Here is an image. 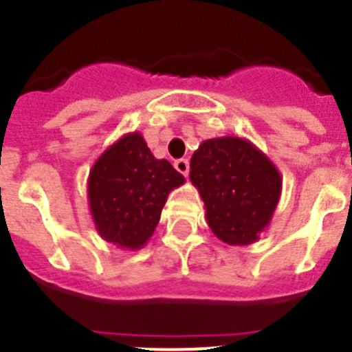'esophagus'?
<instances>
[{
	"mask_svg": "<svg viewBox=\"0 0 352 352\" xmlns=\"http://www.w3.org/2000/svg\"><path fill=\"white\" fill-rule=\"evenodd\" d=\"M174 167H176V170H178V173H182L183 176H188L190 164H188V160H186V158H179V160L174 162Z\"/></svg>",
	"mask_w": 352,
	"mask_h": 352,
	"instance_id": "obj_1",
	"label": "esophagus"
}]
</instances>
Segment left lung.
Returning <instances> with one entry per match:
<instances>
[{
  "instance_id": "1",
  "label": "left lung",
  "mask_w": 352,
  "mask_h": 352,
  "mask_svg": "<svg viewBox=\"0 0 352 352\" xmlns=\"http://www.w3.org/2000/svg\"><path fill=\"white\" fill-rule=\"evenodd\" d=\"M190 182L203 199L206 220L223 243H256L270 226L282 194V176L250 141L208 139L190 158Z\"/></svg>"
}]
</instances>
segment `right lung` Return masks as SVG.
<instances>
[{
    "label": "right lung",
    "instance_id": "obj_1",
    "mask_svg": "<svg viewBox=\"0 0 352 352\" xmlns=\"http://www.w3.org/2000/svg\"><path fill=\"white\" fill-rule=\"evenodd\" d=\"M183 183V174L166 158H155L141 133H125L89 170L88 201L96 232L123 250H139L153 236L170 190Z\"/></svg>",
    "mask_w": 352,
    "mask_h": 352
}]
</instances>
